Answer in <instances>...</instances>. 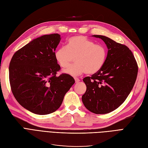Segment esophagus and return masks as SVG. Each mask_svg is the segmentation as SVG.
I'll return each instance as SVG.
<instances>
[{"instance_id":"1","label":"esophagus","mask_w":148,"mask_h":148,"mask_svg":"<svg viewBox=\"0 0 148 148\" xmlns=\"http://www.w3.org/2000/svg\"><path fill=\"white\" fill-rule=\"evenodd\" d=\"M75 79V83H78L79 82V79L78 78H74Z\"/></svg>"}]
</instances>
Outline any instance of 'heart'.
I'll return each instance as SVG.
<instances>
[{
	"mask_svg": "<svg viewBox=\"0 0 148 148\" xmlns=\"http://www.w3.org/2000/svg\"><path fill=\"white\" fill-rule=\"evenodd\" d=\"M107 50L101 44H95L83 36H75L67 41L66 46L56 51L54 57L59 65L65 68L72 62L75 64L63 70L71 76H79L84 73L93 75L99 71L104 65Z\"/></svg>",
	"mask_w": 148,
	"mask_h": 148,
	"instance_id": "1",
	"label": "heart"
}]
</instances>
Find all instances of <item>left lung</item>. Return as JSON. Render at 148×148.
<instances>
[{"label":"left lung","instance_id":"8db88e82","mask_svg":"<svg viewBox=\"0 0 148 148\" xmlns=\"http://www.w3.org/2000/svg\"><path fill=\"white\" fill-rule=\"evenodd\" d=\"M101 38L108 53L104 65L91 77L83 78L86 91L82 96L86 108L96 114H105L117 109L126 100L135 83L138 66L129 48L104 36Z\"/></svg>","mask_w":148,"mask_h":148}]
</instances>
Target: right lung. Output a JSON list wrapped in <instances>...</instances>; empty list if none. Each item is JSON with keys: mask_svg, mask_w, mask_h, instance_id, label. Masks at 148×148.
Listing matches in <instances>:
<instances>
[{"mask_svg": "<svg viewBox=\"0 0 148 148\" xmlns=\"http://www.w3.org/2000/svg\"><path fill=\"white\" fill-rule=\"evenodd\" d=\"M59 34L33 40L13 54L9 65L11 90L16 100L34 114L56 111L75 79L70 75H56L60 70L54 57L60 41Z\"/></svg>", "mask_w": 148, "mask_h": 148, "instance_id": "add662e5", "label": "right lung"}]
</instances>
